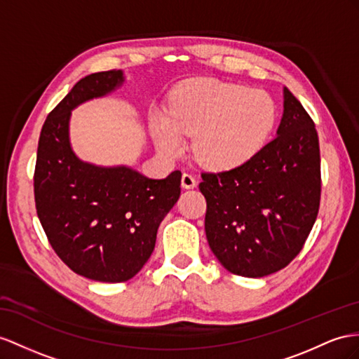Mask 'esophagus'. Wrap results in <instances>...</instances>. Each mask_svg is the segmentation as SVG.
<instances>
[{
    "label": "esophagus",
    "mask_w": 359,
    "mask_h": 359,
    "mask_svg": "<svg viewBox=\"0 0 359 359\" xmlns=\"http://www.w3.org/2000/svg\"><path fill=\"white\" fill-rule=\"evenodd\" d=\"M196 185H197V180H196L194 176H191V174H188V172L183 174V176H182V188L192 189V188H196Z\"/></svg>",
    "instance_id": "1"
}]
</instances>
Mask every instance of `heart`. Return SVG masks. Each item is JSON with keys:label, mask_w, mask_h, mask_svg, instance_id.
Returning <instances> with one entry per match:
<instances>
[{"label": "heart", "mask_w": 359, "mask_h": 359, "mask_svg": "<svg viewBox=\"0 0 359 359\" xmlns=\"http://www.w3.org/2000/svg\"><path fill=\"white\" fill-rule=\"evenodd\" d=\"M274 121V104L264 92L203 80L183 89L168 112L154 109L150 130L165 158H179L192 137V153L201 165L229 170L262 149Z\"/></svg>", "instance_id": "obj_1"}]
</instances>
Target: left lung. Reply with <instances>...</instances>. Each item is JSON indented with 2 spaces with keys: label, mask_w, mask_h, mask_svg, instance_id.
Wrapping results in <instances>:
<instances>
[{
  "label": "left lung",
  "mask_w": 359,
  "mask_h": 359,
  "mask_svg": "<svg viewBox=\"0 0 359 359\" xmlns=\"http://www.w3.org/2000/svg\"><path fill=\"white\" fill-rule=\"evenodd\" d=\"M205 231L223 267L264 278L296 258L320 206V147L316 126L283 88L276 137L240 167L201 174Z\"/></svg>",
  "instance_id": "8db88e82"
}]
</instances>
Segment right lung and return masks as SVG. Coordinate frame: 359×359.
I'll return each mask as SVG.
<instances>
[{
	"instance_id": "right-lung-1",
	"label": "right lung",
	"mask_w": 359,
	"mask_h": 359,
	"mask_svg": "<svg viewBox=\"0 0 359 359\" xmlns=\"http://www.w3.org/2000/svg\"><path fill=\"white\" fill-rule=\"evenodd\" d=\"M121 69L74 85L42 126L34 200L50 244L68 267L98 282L132 279L154 250L159 224L180 196V171L150 179L128 165L81 161L71 145V112L123 88Z\"/></svg>"
}]
</instances>
